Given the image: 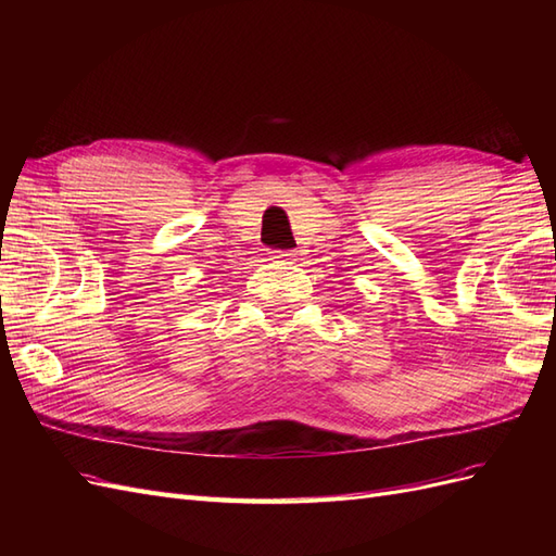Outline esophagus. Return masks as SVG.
<instances>
[{
	"label": "esophagus",
	"instance_id": "34e87169",
	"mask_svg": "<svg viewBox=\"0 0 556 556\" xmlns=\"http://www.w3.org/2000/svg\"><path fill=\"white\" fill-rule=\"evenodd\" d=\"M294 257H296L294 250H274V260H276V262L290 264V262H294Z\"/></svg>",
	"mask_w": 556,
	"mask_h": 556
}]
</instances>
